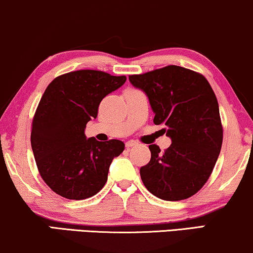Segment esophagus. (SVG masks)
I'll return each instance as SVG.
<instances>
[{
  "instance_id": "obj_1",
  "label": "esophagus",
  "mask_w": 253,
  "mask_h": 253,
  "mask_svg": "<svg viewBox=\"0 0 253 253\" xmlns=\"http://www.w3.org/2000/svg\"><path fill=\"white\" fill-rule=\"evenodd\" d=\"M136 145H137V143L134 140H129V141H126V147L131 148L132 146H136Z\"/></svg>"
}]
</instances>
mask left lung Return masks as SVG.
Returning a JSON list of instances; mask_svg holds the SVG:
<instances>
[{"label":"left lung","mask_w":253,"mask_h":253,"mask_svg":"<svg viewBox=\"0 0 253 253\" xmlns=\"http://www.w3.org/2000/svg\"><path fill=\"white\" fill-rule=\"evenodd\" d=\"M129 81L146 93L154 124L171 138L164 152L157 145L148 146L151 160L140 168L144 185L169 202L196 195L212 174L223 139L219 103L210 83L178 65L131 75Z\"/></svg>","instance_id":"obj_1"}]
</instances>
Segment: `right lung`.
<instances>
[{"instance_id":"add662e5","label":"right lung","mask_w":253,"mask_h":253,"mask_svg":"<svg viewBox=\"0 0 253 253\" xmlns=\"http://www.w3.org/2000/svg\"><path fill=\"white\" fill-rule=\"evenodd\" d=\"M126 81V76L77 70L47 86L33 116L31 145L41 178L55 193L82 200L106 184L113 159L126 146L117 139H86L84 131L98 116L101 100Z\"/></svg>"}]
</instances>
